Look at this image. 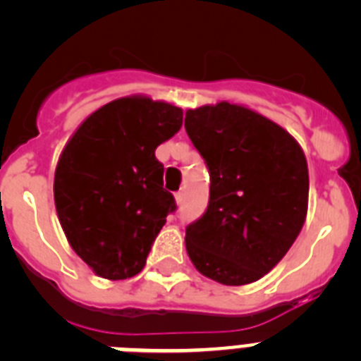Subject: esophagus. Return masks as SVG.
<instances>
[{"label":"esophagus","instance_id":"esophagus-1","mask_svg":"<svg viewBox=\"0 0 361 361\" xmlns=\"http://www.w3.org/2000/svg\"><path fill=\"white\" fill-rule=\"evenodd\" d=\"M175 200H177L178 206L183 204V200H184V193H183V191H178V193H175Z\"/></svg>","mask_w":361,"mask_h":361}]
</instances>
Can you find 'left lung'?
<instances>
[{
  "label": "left lung",
  "mask_w": 361,
  "mask_h": 361,
  "mask_svg": "<svg viewBox=\"0 0 361 361\" xmlns=\"http://www.w3.org/2000/svg\"><path fill=\"white\" fill-rule=\"evenodd\" d=\"M184 128L209 171L208 208L186 228L191 262L224 286L262 279L304 226V152L279 124L238 104L188 110Z\"/></svg>",
  "instance_id": "1"
}]
</instances>
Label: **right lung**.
Masks as SVG:
<instances>
[{
    "label": "right lung",
    "instance_id": "1",
    "mask_svg": "<svg viewBox=\"0 0 361 361\" xmlns=\"http://www.w3.org/2000/svg\"><path fill=\"white\" fill-rule=\"evenodd\" d=\"M183 126V110L149 97H121L92 114L63 149L54 200L72 250L108 280L135 276L177 209L162 188L161 142Z\"/></svg>",
    "mask_w": 361,
    "mask_h": 361
}]
</instances>
